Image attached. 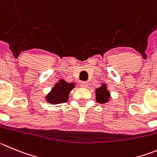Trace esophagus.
<instances>
[{
  "label": "esophagus",
  "instance_id": "esophagus-1",
  "mask_svg": "<svg viewBox=\"0 0 157 157\" xmlns=\"http://www.w3.org/2000/svg\"><path fill=\"white\" fill-rule=\"evenodd\" d=\"M88 86V83L85 81H81L80 82V87H87Z\"/></svg>",
  "mask_w": 157,
  "mask_h": 157
}]
</instances>
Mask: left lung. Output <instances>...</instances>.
Returning <instances> with one entry per match:
<instances>
[{
  "label": "left lung",
  "instance_id": "left-lung-1",
  "mask_svg": "<svg viewBox=\"0 0 157 157\" xmlns=\"http://www.w3.org/2000/svg\"><path fill=\"white\" fill-rule=\"evenodd\" d=\"M96 95V101L98 103L105 104L110 101L111 98V94L107 88L106 83H102L101 86L95 90Z\"/></svg>",
  "mask_w": 157,
  "mask_h": 157
}]
</instances>
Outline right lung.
<instances>
[{
    "label": "right lung",
    "instance_id": "right-lung-1",
    "mask_svg": "<svg viewBox=\"0 0 157 157\" xmlns=\"http://www.w3.org/2000/svg\"><path fill=\"white\" fill-rule=\"evenodd\" d=\"M75 83H67L64 80H59L56 83L51 91L45 96V101L51 105H58L67 102L69 99V94L74 88Z\"/></svg>",
    "mask_w": 157,
    "mask_h": 157
}]
</instances>
